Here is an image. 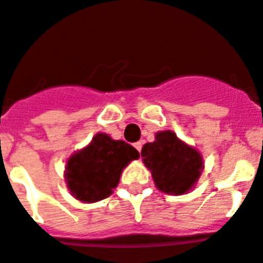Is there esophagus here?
<instances>
[{"label":"esophagus","instance_id":"34e87169","mask_svg":"<svg viewBox=\"0 0 263 263\" xmlns=\"http://www.w3.org/2000/svg\"><path fill=\"white\" fill-rule=\"evenodd\" d=\"M134 147H135L136 149H138L139 152L142 151V147H143V143L142 142H138V143H135V144H134Z\"/></svg>","mask_w":263,"mask_h":263}]
</instances>
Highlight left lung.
<instances>
[{
  "label": "left lung",
  "instance_id": "obj_1",
  "mask_svg": "<svg viewBox=\"0 0 263 263\" xmlns=\"http://www.w3.org/2000/svg\"><path fill=\"white\" fill-rule=\"evenodd\" d=\"M142 158L151 170L156 187L173 195L187 193L203 170L199 152L180 142L171 131L156 134L155 142L142 148Z\"/></svg>",
  "mask_w": 263,
  "mask_h": 263
}]
</instances>
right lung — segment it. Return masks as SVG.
Segmentation results:
<instances>
[{
  "mask_svg": "<svg viewBox=\"0 0 263 263\" xmlns=\"http://www.w3.org/2000/svg\"><path fill=\"white\" fill-rule=\"evenodd\" d=\"M138 158L139 152L128 143L98 134L68 160L65 179L70 193L81 202L105 199L118 186L123 168Z\"/></svg>",
  "mask_w": 263,
  "mask_h": 263,
  "instance_id": "add662e5",
  "label": "right lung"
}]
</instances>
